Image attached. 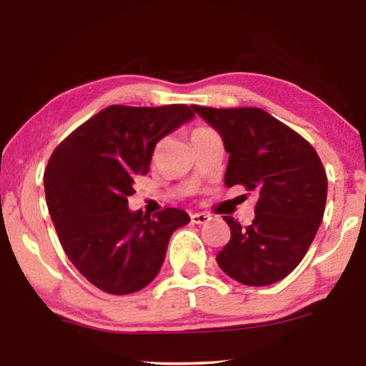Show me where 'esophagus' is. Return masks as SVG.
<instances>
[{
	"mask_svg": "<svg viewBox=\"0 0 366 366\" xmlns=\"http://www.w3.org/2000/svg\"><path fill=\"white\" fill-rule=\"evenodd\" d=\"M192 222L197 223V224H204L209 222V214L207 213H193L192 214Z\"/></svg>",
	"mask_w": 366,
	"mask_h": 366,
	"instance_id": "34e87169",
	"label": "esophagus"
}]
</instances>
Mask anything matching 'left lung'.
<instances>
[{"mask_svg": "<svg viewBox=\"0 0 366 366\" xmlns=\"http://www.w3.org/2000/svg\"><path fill=\"white\" fill-rule=\"evenodd\" d=\"M193 109L222 134L229 153L224 184L257 194L252 224L223 217L232 238L217 254L219 268L249 287L277 283L298 267L323 219L328 182L322 159L262 108Z\"/></svg>", "mask_w": 366, "mask_h": 366, "instance_id": "left-lung-1", "label": "left lung"}]
</instances>
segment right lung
Here are the masks:
<instances>
[{
  "label": "right lung",
  "mask_w": 366,
  "mask_h": 366,
  "mask_svg": "<svg viewBox=\"0 0 366 366\" xmlns=\"http://www.w3.org/2000/svg\"><path fill=\"white\" fill-rule=\"evenodd\" d=\"M194 117L187 104H112L54 148L44 169L49 214L64 253L79 273L109 295L152 283L187 212L164 208L153 218L129 212L133 183L149 169L164 134Z\"/></svg>",
  "instance_id": "add662e5"
}]
</instances>
